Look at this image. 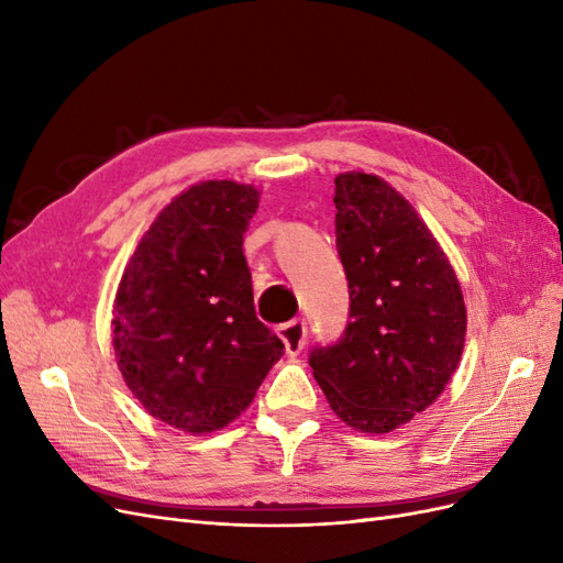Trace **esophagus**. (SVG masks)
Instances as JSON below:
<instances>
[{
	"label": "esophagus",
	"mask_w": 563,
	"mask_h": 563,
	"mask_svg": "<svg viewBox=\"0 0 563 563\" xmlns=\"http://www.w3.org/2000/svg\"><path fill=\"white\" fill-rule=\"evenodd\" d=\"M279 338L284 340V347H286V354L296 356L302 345H305V338H308V321L305 319H291L282 323V327L277 329Z\"/></svg>",
	"instance_id": "1"
}]
</instances>
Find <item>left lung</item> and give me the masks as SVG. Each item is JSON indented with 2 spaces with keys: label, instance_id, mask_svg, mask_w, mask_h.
<instances>
[{
  "label": "left lung",
  "instance_id": "left-lung-1",
  "mask_svg": "<svg viewBox=\"0 0 563 563\" xmlns=\"http://www.w3.org/2000/svg\"><path fill=\"white\" fill-rule=\"evenodd\" d=\"M335 249L350 288L347 327L310 366L333 413L368 434L424 411L451 380L467 312L449 258L395 187L335 178Z\"/></svg>",
  "mask_w": 563,
  "mask_h": 563
}]
</instances>
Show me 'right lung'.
I'll return each mask as SVG.
<instances>
[{
	"label": "right lung",
	"mask_w": 563,
	"mask_h": 563,
	"mask_svg": "<svg viewBox=\"0 0 563 563\" xmlns=\"http://www.w3.org/2000/svg\"><path fill=\"white\" fill-rule=\"evenodd\" d=\"M258 190L207 180L150 225L119 284L117 366L147 411L203 434L246 411L284 343L255 317L244 232Z\"/></svg>",
	"instance_id": "add662e5"
}]
</instances>
